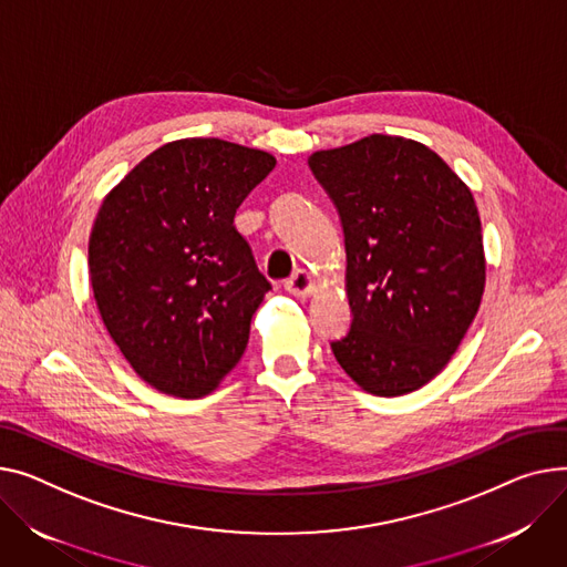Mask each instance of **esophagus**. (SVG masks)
<instances>
[{"mask_svg": "<svg viewBox=\"0 0 567 567\" xmlns=\"http://www.w3.org/2000/svg\"><path fill=\"white\" fill-rule=\"evenodd\" d=\"M285 289H287L291 296L308 298V296L317 289V285H315V278H312L308 271L298 269V271L285 282Z\"/></svg>", "mask_w": 567, "mask_h": 567, "instance_id": "esophagus-1", "label": "esophagus"}]
</instances>
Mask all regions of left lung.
<instances>
[{
    "instance_id": "8db88e82",
    "label": "left lung",
    "mask_w": 567,
    "mask_h": 567,
    "mask_svg": "<svg viewBox=\"0 0 567 567\" xmlns=\"http://www.w3.org/2000/svg\"><path fill=\"white\" fill-rule=\"evenodd\" d=\"M308 164L344 225L353 323L330 344L339 367L375 396L424 388L458 351L485 289L470 186L424 143L390 134Z\"/></svg>"
}]
</instances>
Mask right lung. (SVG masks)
I'll return each instance as SVG.
<instances>
[{"mask_svg": "<svg viewBox=\"0 0 567 567\" xmlns=\"http://www.w3.org/2000/svg\"><path fill=\"white\" fill-rule=\"evenodd\" d=\"M274 168L264 150L179 138L104 196L89 278L106 332L150 388L200 399L241 360L271 285L235 214Z\"/></svg>", "mask_w": 567, "mask_h": 567, "instance_id": "obj_1", "label": "right lung"}]
</instances>
